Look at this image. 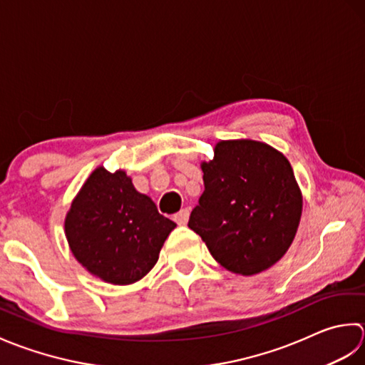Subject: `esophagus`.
Masks as SVG:
<instances>
[{
  "mask_svg": "<svg viewBox=\"0 0 365 365\" xmlns=\"http://www.w3.org/2000/svg\"><path fill=\"white\" fill-rule=\"evenodd\" d=\"M175 222L178 225H185L189 220V210H181L178 214H175Z\"/></svg>",
  "mask_w": 365,
  "mask_h": 365,
  "instance_id": "34e87169",
  "label": "esophagus"
}]
</instances>
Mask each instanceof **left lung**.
Segmentation results:
<instances>
[{"label": "left lung", "mask_w": 365, "mask_h": 365, "mask_svg": "<svg viewBox=\"0 0 365 365\" xmlns=\"http://www.w3.org/2000/svg\"><path fill=\"white\" fill-rule=\"evenodd\" d=\"M205 192L189 228L225 269L254 276L285 255L302 212V197L284 154L254 140H227L202 163Z\"/></svg>", "instance_id": "obj_1"}]
</instances>
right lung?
Instances as JSON below:
<instances>
[{
	"mask_svg": "<svg viewBox=\"0 0 365 365\" xmlns=\"http://www.w3.org/2000/svg\"><path fill=\"white\" fill-rule=\"evenodd\" d=\"M173 220L135 190L125 172L96 168L66 215V236L73 257L113 285L140 280L158 263Z\"/></svg>",
	"mask_w": 365,
	"mask_h": 365,
	"instance_id": "add662e5",
	"label": "right lung"
}]
</instances>
